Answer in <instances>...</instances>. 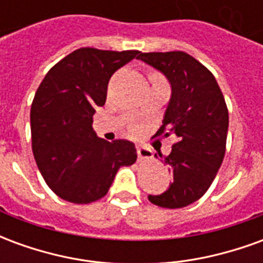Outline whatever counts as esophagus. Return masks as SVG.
<instances>
[{
  "instance_id": "esophagus-1",
  "label": "esophagus",
  "mask_w": 263,
  "mask_h": 263,
  "mask_svg": "<svg viewBox=\"0 0 263 263\" xmlns=\"http://www.w3.org/2000/svg\"><path fill=\"white\" fill-rule=\"evenodd\" d=\"M137 154L139 159H152V151L146 146H138Z\"/></svg>"
}]
</instances>
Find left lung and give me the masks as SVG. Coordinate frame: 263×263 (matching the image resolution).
I'll use <instances>...</instances> for the list:
<instances>
[{
    "label": "left lung",
    "instance_id": "8db88e82",
    "mask_svg": "<svg viewBox=\"0 0 263 263\" xmlns=\"http://www.w3.org/2000/svg\"><path fill=\"white\" fill-rule=\"evenodd\" d=\"M138 59L160 70L172 84L163 124L154 138H176L171 154H159L172 172L171 186L148 198L159 207L182 209L209 190L222 163L228 132L226 100L213 73L186 52H151Z\"/></svg>",
    "mask_w": 263,
    "mask_h": 263
}]
</instances>
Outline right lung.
<instances>
[{
	"instance_id": "add662e5",
	"label": "right lung",
	"mask_w": 263,
	"mask_h": 263,
	"mask_svg": "<svg viewBox=\"0 0 263 263\" xmlns=\"http://www.w3.org/2000/svg\"><path fill=\"white\" fill-rule=\"evenodd\" d=\"M139 50L80 48L49 70L31 107L32 151L45 182L66 201L88 204L108 193L121 166L137 160L135 145L107 142L92 131V115L105 104L117 70Z\"/></svg>"
}]
</instances>
